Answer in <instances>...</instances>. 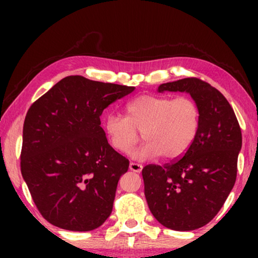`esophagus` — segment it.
Returning <instances> with one entry per match:
<instances>
[{
	"label": "esophagus",
	"instance_id": "esophagus-1",
	"mask_svg": "<svg viewBox=\"0 0 258 258\" xmlns=\"http://www.w3.org/2000/svg\"><path fill=\"white\" fill-rule=\"evenodd\" d=\"M142 164H139V163H135V162H130L129 164V169L134 172H141L142 171Z\"/></svg>",
	"mask_w": 258,
	"mask_h": 258
}]
</instances>
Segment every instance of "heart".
<instances>
[{
	"mask_svg": "<svg viewBox=\"0 0 258 258\" xmlns=\"http://www.w3.org/2000/svg\"><path fill=\"white\" fill-rule=\"evenodd\" d=\"M125 116L107 114L103 129L110 146L119 153H129L142 132L147 141L132 151L139 161L154 160L164 155L176 160L195 142L200 132L201 110L188 96L142 95L125 105Z\"/></svg>",
	"mask_w": 258,
	"mask_h": 258,
	"instance_id": "heart-1",
	"label": "heart"
}]
</instances>
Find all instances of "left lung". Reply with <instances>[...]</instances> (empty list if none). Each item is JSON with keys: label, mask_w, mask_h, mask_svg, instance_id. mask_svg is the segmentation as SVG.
<instances>
[{"label": "left lung", "mask_w": 258, "mask_h": 258, "mask_svg": "<svg viewBox=\"0 0 258 258\" xmlns=\"http://www.w3.org/2000/svg\"><path fill=\"white\" fill-rule=\"evenodd\" d=\"M157 91L189 94L200 107L201 125L182 158L143 168L144 195L151 214L165 228L195 230L216 216L234 188L241 128L227 98L204 81L188 77L161 84Z\"/></svg>", "instance_id": "8db88e82"}]
</instances>
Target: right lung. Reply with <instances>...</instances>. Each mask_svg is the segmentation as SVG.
Wrapping results in <instances>:
<instances>
[{
  "mask_svg": "<svg viewBox=\"0 0 258 258\" xmlns=\"http://www.w3.org/2000/svg\"><path fill=\"white\" fill-rule=\"evenodd\" d=\"M134 90L68 76L31 104L23 124L21 172L49 223L90 231L110 216L129 161L108 143L100 116Z\"/></svg>",
  "mask_w": 258,
  "mask_h": 258,
  "instance_id": "obj_1",
  "label": "right lung"
}]
</instances>
